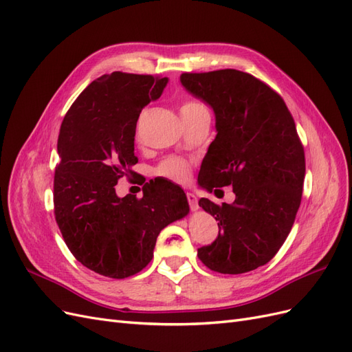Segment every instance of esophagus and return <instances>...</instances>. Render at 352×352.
Masks as SVG:
<instances>
[{"label": "esophagus", "instance_id": "34e87169", "mask_svg": "<svg viewBox=\"0 0 352 352\" xmlns=\"http://www.w3.org/2000/svg\"><path fill=\"white\" fill-rule=\"evenodd\" d=\"M186 198H188V202H189V207H190V210H192V211H197V210H198V199H197V197H195L194 194L186 192Z\"/></svg>", "mask_w": 352, "mask_h": 352}]
</instances>
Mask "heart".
I'll return each instance as SVG.
<instances>
[{
  "instance_id": "b5f03b06",
  "label": "heart",
  "mask_w": 352,
  "mask_h": 352,
  "mask_svg": "<svg viewBox=\"0 0 352 352\" xmlns=\"http://www.w3.org/2000/svg\"><path fill=\"white\" fill-rule=\"evenodd\" d=\"M201 109H206L204 104L199 102L198 100L188 98L182 102V105H180V114ZM155 175L168 180H173V182H185L190 175V163L184 158L168 157L155 167Z\"/></svg>"
}]
</instances>
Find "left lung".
I'll list each match as a JSON object with an SVG mask.
<instances>
[{
	"label": "left lung",
	"mask_w": 352,
	"mask_h": 352,
	"mask_svg": "<svg viewBox=\"0 0 352 352\" xmlns=\"http://www.w3.org/2000/svg\"><path fill=\"white\" fill-rule=\"evenodd\" d=\"M180 82L216 114L199 184L210 192L232 185L236 197L221 206L198 201L219 221V236L198 248V258L223 274L255 270L280 250L301 204L305 155L294 117L280 95L250 73H182Z\"/></svg>",
	"instance_id": "obj_1"
}]
</instances>
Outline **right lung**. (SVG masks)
<instances>
[{
    "mask_svg": "<svg viewBox=\"0 0 352 352\" xmlns=\"http://www.w3.org/2000/svg\"><path fill=\"white\" fill-rule=\"evenodd\" d=\"M166 83L153 74H102L74 100L60 127L56 221L74 258L107 278L124 279L146 267L158 233L189 211L179 186L146 185L142 198H119L114 189L138 163V117Z\"/></svg>",
    "mask_w": 352,
    "mask_h": 352,
    "instance_id": "right-lung-1",
    "label": "right lung"
}]
</instances>
